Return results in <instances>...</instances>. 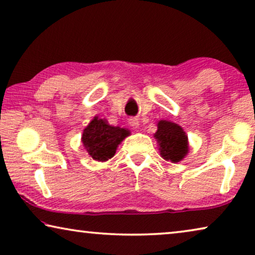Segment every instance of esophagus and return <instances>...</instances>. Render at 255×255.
Returning a JSON list of instances; mask_svg holds the SVG:
<instances>
[{
	"mask_svg": "<svg viewBox=\"0 0 255 255\" xmlns=\"http://www.w3.org/2000/svg\"><path fill=\"white\" fill-rule=\"evenodd\" d=\"M129 125H130L132 128H138L139 121L138 119H136V118H134V119H129Z\"/></svg>",
	"mask_w": 255,
	"mask_h": 255,
	"instance_id": "1",
	"label": "esophagus"
}]
</instances>
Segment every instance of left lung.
<instances>
[{
    "mask_svg": "<svg viewBox=\"0 0 255 255\" xmlns=\"http://www.w3.org/2000/svg\"><path fill=\"white\" fill-rule=\"evenodd\" d=\"M154 137L160 146L161 157L166 160L178 162L188 153V136L176 124L166 120L159 121Z\"/></svg>",
    "mask_w": 255,
    "mask_h": 255,
    "instance_id": "obj_1",
    "label": "left lung"
}]
</instances>
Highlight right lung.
<instances>
[{
  "label": "right lung",
  "mask_w": 255,
  "mask_h": 255,
  "mask_svg": "<svg viewBox=\"0 0 255 255\" xmlns=\"http://www.w3.org/2000/svg\"><path fill=\"white\" fill-rule=\"evenodd\" d=\"M127 135L129 131L126 129L112 127L106 120L95 117L83 130L82 143L91 158L105 161L115 155L117 146Z\"/></svg>",
  "instance_id": "right-lung-1"
}]
</instances>
